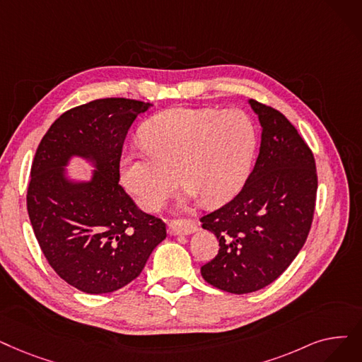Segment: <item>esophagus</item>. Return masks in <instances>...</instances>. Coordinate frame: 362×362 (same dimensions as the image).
<instances>
[{
	"mask_svg": "<svg viewBox=\"0 0 362 362\" xmlns=\"http://www.w3.org/2000/svg\"><path fill=\"white\" fill-rule=\"evenodd\" d=\"M167 229L170 235H191L197 232L198 226L195 223V220L182 218V220H170Z\"/></svg>",
	"mask_w": 362,
	"mask_h": 362,
	"instance_id": "esophagus-1",
	"label": "esophagus"
}]
</instances>
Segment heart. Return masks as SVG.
Instances as JSON below:
<instances>
[{
	"label": "heart",
	"instance_id": "b5f03b06",
	"mask_svg": "<svg viewBox=\"0 0 362 362\" xmlns=\"http://www.w3.org/2000/svg\"><path fill=\"white\" fill-rule=\"evenodd\" d=\"M148 155L125 153L121 177L146 211L160 210L177 177L187 199L222 206L243 187L256 149V129L238 109L171 107L140 130Z\"/></svg>",
	"mask_w": 362,
	"mask_h": 362
}]
</instances>
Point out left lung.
<instances>
[{"label": "left lung", "mask_w": 362, "mask_h": 362, "mask_svg": "<svg viewBox=\"0 0 362 362\" xmlns=\"http://www.w3.org/2000/svg\"><path fill=\"white\" fill-rule=\"evenodd\" d=\"M248 103L262 125L255 168L237 197L201 217L220 247L201 275L233 294L269 286L288 268L308 238L318 187L313 153L294 125L271 106Z\"/></svg>", "instance_id": "left-lung-1"}]
</instances>
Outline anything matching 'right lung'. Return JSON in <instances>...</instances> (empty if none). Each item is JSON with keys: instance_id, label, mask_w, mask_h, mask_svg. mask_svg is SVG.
<instances>
[{"instance_id": "right-lung-1", "label": "right lung", "mask_w": 362, "mask_h": 362, "mask_svg": "<svg viewBox=\"0 0 362 362\" xmlns=\"http://www.w3.org/2000/svg\"><path fill=\"white\" fill-rule=\"evenodd\" d=\"M149 106L107 98L72 107L52 124L34 156L26 195L30 225L54 272L84 293L127 286L167 237L163 220L139 210L118 183L125 136ZM72 156L97 168L88 182L66 177Z\"/></svg>"}]
</instances>
